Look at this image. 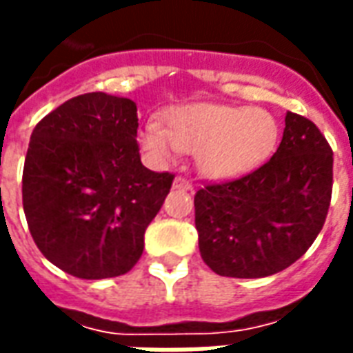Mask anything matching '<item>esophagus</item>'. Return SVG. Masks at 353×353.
Segmentation results:
<instances>
[{
	"label": "esophagus",
	"mask_w": 353,
	"mask_h": 353,
	"mask_svg": "<svg viewBox=\"0 0 353 353\" xmlns=\"http://www.w3.org/2000/svg\"><path fill=\"white\" fill-rule=\"evenodd\" d=\"M174 189H181V190H192V183H190L189 179H185V177L177 176L174 179Z\"/></svg>",
	"instance_id": "esophagus-1"
}]
</instances>
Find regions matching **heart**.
Returning a JSON list of instances; mask_svg holds the SVG:
<instances>
[{
	"instance_id": "heart-1",
	"label": "heart",
	"mask_w": 353,
	"mask_h": 353,
	"mask_svg": "<svg viewBox=\"0 0 353 353\" xmlns=\"http://www.w3.org/2000/svg\"><path fill=\"white\" fill-rule=\"evenodd\" d=\"M166 127L148 121L138 143L155 163H170L181 151H194L200 174L232 179L260 168L276 150L281 125L271 112L228 104L196 103L164 114Z\"/></svg>"
}]
</instances>
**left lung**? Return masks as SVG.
<instances>
[{
    "label": "left lung",
    "instance_id": "left-lung-1",
    "mask_svg": "<svg viewBox=\"0 0 353 353\" xmlns=\"http://www.w3.org/2000/svg\"><path fill=\"white\" fill-rule=\"evenodd\" d=\"M279 150L247 176L194 196L202 260L216 275L260 279L299 260L331 202L333 151L310 119L288 112Z\"/></svg>",
    "mask_w": 353,
    "mask_h": 353
}]
</instances>
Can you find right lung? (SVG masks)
<instances>
[{"label":"right lung","mask_w":353,"mask_h":353,"mask_svg":"<svg viewBox=\"0 0 353 353\" xmlns=\"http://www.w3.org/2000/svg\"><path fill=\"white\" fill-rule=\"evenodd\" d=\"M137 130V104L95 91L69 99L31 132L23 213L44 258L69 275H125L142 256L174 174L143 166Z\"/></svg>","instance_id":"obj_1"}]
</instances>
